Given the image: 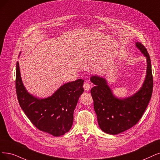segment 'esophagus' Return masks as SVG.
Returning <instances> with one entry per match:
<instances>
[{
  "label": "esophagus",
  "instance_id": "obj_1",
  "mask_svg": "<svg viewBox=\"0 0 160 160\" xmlns=\"http://www.w3.org/2000/svg\"><path fill=\"white\" fill-rule=\"evenodd\" d=\"M83 88H84V89L85 91H89L90 89V86L89 84H88L86 82V83H84V85H83Z\"/></svg>",
  "mask_w": 160,
  "mask_h": 160
}]
</instances>
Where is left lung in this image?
I'll use <instances>...</instances> for the list:
<instances>
[{
	"mask_svg": "<svg viewBox=\"0 0 160 160\" xmlns=\"http://www.w3.org/2000/svg\"><path fill=\"white\" fill-rule=\"evenodd\" d=\"M137 48L146 58V72L143 84L132 95L118 98L114 95L105 78L92 75L90 81L95 85L91 89L94 110L102 131L118 134L137 124L142 116L152 97L153 77L151 61L145 47L135 42Z\"/></svg>",
	"mask_w": 160,
	"mask_h": 160,
	"instance_id": "left-lung-1",
	"label": "left lung"
}]
</instances>
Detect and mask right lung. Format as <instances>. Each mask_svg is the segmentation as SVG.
<instances>
[{
	"label": "right lung",
	"instance_id": "obj_1",
	"mask_svg": "<svg viewBox=\"0 0 160 160\" xmlns=\"http://www.w3.org/2000/svg\"><path fill=\"white\" fill-rule=\"evenodd\" d=\"M84 80L65 83L51 96L40 98L29 93L23 85L18 61L16 63V89L18 102L28 119L41 131L60 137L72 128L74 111L84 92Z\"/></svg>",
	"mask_w": 160,
	"mask_h": 160
}]
</instances>
